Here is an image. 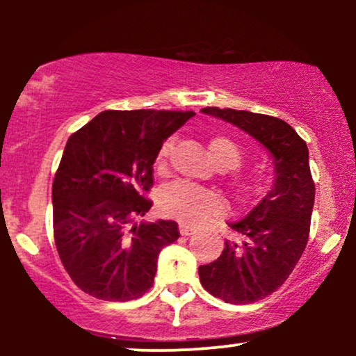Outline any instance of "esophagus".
<instances>
[{"mask_svg":"<svg viewBox=\"0 0 356 356\" xmlns=\"http://www.w3.org/2000/svg\"><path fill=\"white\" fill-rule=\"evenodd\" d=\"M179 232H181L182 236H191V234H194L195 229H194V227L184 226V224H181V226H179Z\"/></svg>","mask_w":356,"mask_h":356,"instance_id":"34e87169","label":"esophagus"}]
</instances>
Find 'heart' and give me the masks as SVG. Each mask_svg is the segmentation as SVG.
I'll return each instance as SVG.
<instances>
[{
  "mask_svg": "<svg viewBox=\"0 0 356 356\" xmlns=\"http://www.w3.org/2000/svg\"><path fill=\"white\" fill-rule=\"evenodd\" d=\"M174 140H167L161 147L157 155V167L161 170L165 169L167 159L172 152ZM209 155L219 169H236L239 165L241 149L234 142L226 137H214L209 140L207 145ZM268 177L266 175H254V177H241L236 182L239 194L244 199L259 197L268 189ZM159 211L162 216L179 220L186 226H201V224L211 222V220L220 219L227 212L226 201L218 192L201 189L192 184L186 182H174L170 186L164 187L159 194Z\"/></svg>",
  "mask_w": 356,
  "mask_h": 356,
  "instance_id": "obj_1",
  "label": "heart"
}]
</instances>
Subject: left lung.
<instances>
[{"label":"left lung","mask_w":356,"mask_h":356,"mask_svg":"<svg viewBox=\"0 0 356 356\" xmlns=\"http://www.w3.org/2000/svg\"><path fill=\"white\" fill-rule=\"evenodd\" d=\"M201 112L251 136L275 165L271 191L243 219L227 224L236 238L224 243L218 259L199 266L201 284L212 296L231 305L256 303L288 280L308 243L314 204L308 147L281 118L216 107Z\"/></svg>","instance_id":"left-lung-1"}]
</instances>
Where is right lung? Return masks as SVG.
<instances>
[{"label":"right lung","instance_id":"obj_1","mask_svg":"<svg viewBox=\"0 0 356 356\" xmlns=\"http://www.w3.org/2000/svg\"><path fill=\"white\" fill-rule=\"evenodd\" d=\"M194 112L107 110L65 145L51 187L53 232L61 263L81 291L105 301L145 295L177 222H136L152 207L154 162Z\"/></svg>","mask_w":356,"mask_h":356}]
</instances>
